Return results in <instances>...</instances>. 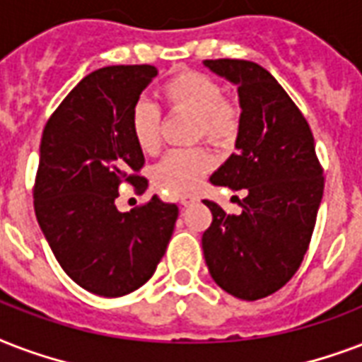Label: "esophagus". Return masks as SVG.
<instances>
[{
  "mask_svg": "<svg viewBox=\"0 0 362 362\" xmlns=\"http://www.w3.org/2000/svg\"><path fill=\"white\" fill-rule=\"evenodd\" d=\"M196 200H198V196H194V194H183L181 198H179L181 206H190V204H194Z\"/></svg>",
  "mask_w": 362,
  "mask_h": 362,
  "instance_id": "34e87169",
  "label": "esophagus"
}]
</instances>
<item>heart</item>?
Instances as JSON below:
<instances>
[{
  "instance_id": "heart-1",
  "label": "heart",
  "mask_w": 362,
  "mask_h": 362,
  "mask_svg": "<svg viewBox=\"0 0 362 362\" xmlns=\"http://www.w3.org/2000/svg\"><path fill=\"white\" fill-rule=\"evenodd\" d=\"M160 100L168 111L192 115L190 136L206 137L226 147L242 132V109L234 100L223 96V86L200 71H179L160 86ZM162 113L155 103L139 100L130 111V134L139 151L153 155L160 147ZM215 166V156L207 147L173 149L151 170V177L164 192L181 194L192 190Z\"/></svg>"
}]
</instances>
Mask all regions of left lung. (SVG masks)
Masks as SVG:
<instances>
[{
    "instance_id": "1",
    "label": "left lung",
    "mask_w": 362,
    "mask_h": 362,
    "mask_svg": "<svg viewBox=\"0 0 362 362\" xmlns=\"http://www.w3.org/2000/svg\"><path fill=\"white\" fill-rule=\"evenodd\" d=\"M204 66L238 85L242 107L236 153L209 181L245 192L240 215L206 200L213 221L202 236L204 257L223 291L259 300L300 268L323 198V168L308 120L270 71L230 58Z\"/></svg>"
}]
</instances>
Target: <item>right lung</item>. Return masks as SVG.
Returning a JSON list of instances; mask_svg holds the SVG:
<instances>
[{
  "label": "right lung",
  "mask_w": 362,
  "mask_h": 362,
  "mask_svg": "<svg viewBox=\"0 0 362 362\" xmlns=\"http://www.w3.org/2000/svg\"><path fill=\"white\" fill-rule=\"evenodd\" d=\"M156 74L147 64L92 71L50 115L39 145L37 223L64 272L98 296H124L149 281L177 221V206L158 196L128 213L115 206L122 183L147 187L130 111Z\"/></svg>",
  "instance_id": "1"
}]
</instances>
